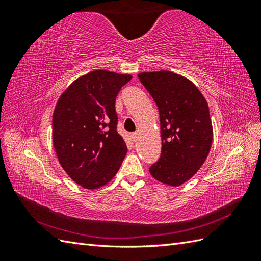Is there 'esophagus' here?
I'll return each instance as SVG.
<instances>
[{
	"mask_svg": "<svg viewBox=\"0 0 261 261\" xmlns=\"http://www.w3.org/2000/svg\"><path fill=\"white\" fill-rule=\"evenodd\" d=\"M130 136H132V139H133L134 143H135V141H136L137 138H138V134H137V133H133Z\"/></svg>",
	"mask_w": 261,
	"mask_h": 261,
	"instance_id": "esophagus-1",
	"label": "esophagus"
}]
</instances>
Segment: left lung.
I'll use <instances>...</instances> for the list:
<instances>
[{
  "label": "left lung",
  "instance_id": "left-lung-1",
  "mask_svg": "<svg viewBox=\"0 0 261 261\" xmlns=\"http://www.w3.org/2000/svg\"><path fill=\"white\" fill-rule=\"evenodd\" d=\"M159 109L161 155L149 168L156 180L179 186L200 169L212 144L209 107L198 88L170 70L138 74Z\"/></svg>",
  "mask_w": 261,
  "mask_h": 261
}]
</instances>
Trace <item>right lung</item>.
<instances>
[{"mask_svg":"<svg viewBox=\"0 0 261 261\" xmlns=\"http://www.w3.org/2000/svg\"><path fill=\"white\" fill-rule=\"evenodd\" d=\"M130 75L93 70L62 93L52 120L62 168L77 184L96 189L111 180L127 152L117 133L115 100Z\"/></svg>","mask_w":261,"mask_h":261,"instance_id":"right-lung-1","label":"right lung"}]
</instances>
